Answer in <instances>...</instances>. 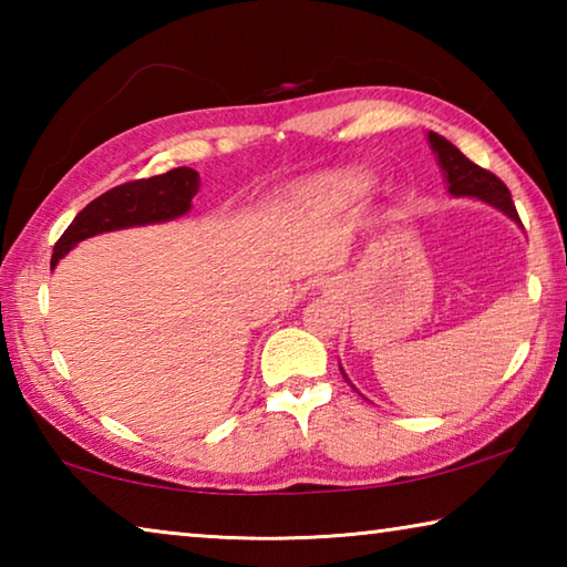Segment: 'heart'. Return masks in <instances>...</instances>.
I'll return each instance as SVG.
<instances>
[{"mask_svg": "<svg viewBox=\"0 0 567 567\" xmlns=\"http://www.w3.org/2000/svg\"><path fill=\"white\" fill-rule=\"evenodd\" d=\"M360 185V177L354 175V172H340V175H332L328 179H320L315 182L312 189H344V187H358Z\"/></svg>", "mask_w": 567, "mask_h": 567, "instance_id": "1", "label": "heart"}]
</instances>
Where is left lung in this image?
I'll return each instance as SVG.
<instances>
[{
    "mask_svg": "<svg viewBox=\"0 0 567 567\" xmlns=\"http://www.w3.org/2000/svg\"><path fill=\"white\" fill-rule=\"evenodd\" d=\"M427 142L435 152L440 169H443L450 195L480 199V203L501 209L503 215H507L513 223L520 225V217H517V209L513 205L511 189H507L503 182L493 175V172H487L483 167H477L475 162H470L463 152L453 145V142L440 137L437 132H427ZM340 372H342V368H340ZM342 378L348 380L344 372H342Z\"/></svg>",
    "mask_w": 567,
    "mask_h": 567,
    "instance_id": "8db88e82",
    "label": "left lung"
}]
</instances>
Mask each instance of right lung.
<instances>
[{"instance_id": "add662e5", "label": "right lung", "mask_w": 567, "mask_h": 567, "mask_svg": "<svg viewBox=\"0 0 567 567\" xmlns=\"http://www.w3.org/2000/svg\"><path fill=\"white\" fill-rule=\"evenodd\" d=\"M197 172L192 167H177L165 172V175L134 179L127 182V185L104 192L97 199H92V203L72 219V225L64 229V235L56 239L52 267L87 237L114 233V229L124 227L169 223V219L187 215L192 207V197L197 195Z\"/></svg>"}]
</instances>
